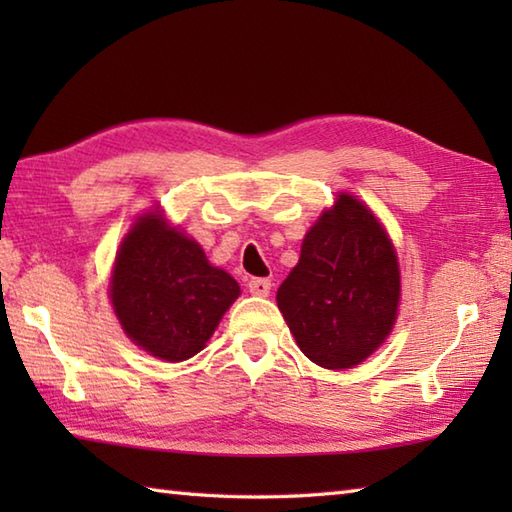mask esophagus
Here are the masks:
<instances>
[{"mask_svg":"<svg viewBox=\"0 0 512 512\" xmlns=\"http://www.w3.org/2000/svg\"><path fill=\"white\" fill-rule=\"evenodd\" d=\"M248 290H250V295H255V297H268L270 281H268V279H262V277L250 279V281H248Z\"/></svg>","mask_w":512,"mask_h":512,"instance_id":"1","label":"esophagus"}]
</instances>
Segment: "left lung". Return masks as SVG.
Masks as SVG:
<instances>
[{"mask_svg":"<svg viewBox=\"0 0 512 512\" xmlns=\"http://www.w3.org/2000/svg\"><path fill=\"white\" fill-rule=\"evenodd\" d=\"M398 299L394 246L374 213L345 193L310 228L277 290L301 352L325 369L365 361L394 328Z\"/></svg>","mask_w":512,"mask_h":512,"instance_id":"obj_1","label":"left lung"}]
</instances>
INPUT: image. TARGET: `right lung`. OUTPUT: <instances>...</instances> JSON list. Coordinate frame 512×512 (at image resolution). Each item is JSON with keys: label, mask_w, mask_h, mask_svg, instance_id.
<instances>
[{"label": "right lung", "mask_w": 512, "mask_h": 512, "mask_svg": "<svg viewBox=\"0 0 512 512\" xmlns=\"http://www.w3.org/2000/svg\"><path fill=\"white\" fill-rule=\"evenodd\" d=\"M237 297V281L156 213L140 217L116 255V317L129 339L165 361L198 354Z\"/></svg>", "instance_id": "obj_1"}]
</instances>
